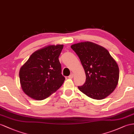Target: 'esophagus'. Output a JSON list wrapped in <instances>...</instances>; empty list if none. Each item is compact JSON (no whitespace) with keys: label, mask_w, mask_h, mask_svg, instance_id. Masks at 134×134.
<instances>
[{"label":"esophagus","mask_w":134,"mask_h":134,"mask_svg":"<svg viewBox=\"0 0 134 134\" xmlns=\"http://www.w3.org/2000/svg\"><path fill=\"white\" fill-rule=\"evenodd\" d=\"M74 77V74H71L69 76H68V78L69 79H72Z\"/></svg>","instance_id":"34e87169"}]
</instances>
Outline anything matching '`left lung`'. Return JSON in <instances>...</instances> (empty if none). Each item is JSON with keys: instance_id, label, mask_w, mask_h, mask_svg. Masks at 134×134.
Listing matches in <instances>:
<instances>
[{"instance_id": "left-lung-1", "label": "left lung", "mask_w": 134, "mask_h": 134, "mask_svg": "<svg viewBox=\"0 0 134 134\" xmlns=\"http://www.w3.org/2000/svg\"><path fill=\"white\" fill-rule=\"evenodd\" d=\"M71 47L79 58L86 76L79 90L95 100L108 97L119 80V67L114 58L105 48L90 41L75 43Z\"/></svg>"}]
</instances>
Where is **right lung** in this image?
Returning a JSON list of instances; mask_svg holds the SVG:
<instances>
[{
	"mask_svg": "<svg viewBox=\"0 0 134 134\" xmlns=\"http://www.w3.org/2000/svg\"><path fill=\"white\" fill-rule=\"evenodd\" d=\"M63 44H49L36 50L19 71L22 90L29 97L43 100L59 89L65 80L59 57Z\"/></svg>",
	"mask_w": 134,
	"mask_h": 134,
	"instance_id": "add662e5",
	"label": "right lung"
}]
</instances>
